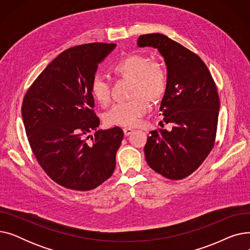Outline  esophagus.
Here are the masks:
<instances>
[{"mask_svg": "<svg viewBox=\"0 0 250 250\" xmlns=\"http://www.w3.org/2000/svg\"><path fill=\"white\" fill-rule=\"evenodd\" d=\"M133 133H134V129L133 128H130V127H125L124 128L125 136H129V135H132Z\"/></svg>", "mask_w": 250, "mask_h": 250, "instance_id": "34e87169", "label": "esophagus"}]
</instances>
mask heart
I'll return each instance as SVG.
<instances>
[{
	"label": "heart",
	"instance_id": "heart-1",
	"mask_svg": "<svg viewBox=\"0 0 250 250\" xmlns=\"http://www.w3.org/2000/svg\"><path fill=\"white\" fill-rule=\"evenodd\" d=\"M111 71L118 77L132 79L134 99L117 102L103 115L107 125L133 126L150 109V102L160 99L167 88V73L163 65L151 61L142 54H132L122 58L111 65ZM91 95L102 106L111 99L110 84L105 77L97 75L91 82ZM148 98L147 99L146 97Z\"/></svg>",
	"mask_w": 250,
	"mask_h": 250
}]
</instances>
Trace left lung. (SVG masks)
Masks as SVG:
<instances>
[{
  "label": "left lung",
  "instance_id": "left-lung-1",
  "mask_svg": "<svg viewBox=\"0 0 250 250\" xmlns=\"http://www.w3.org/2000/svg\"><path fill=\"white\" fill-rule=\"evenodd\" d=\"M138 45L157 48L164 58L168 81L160 111L164 123L173 125L171 130L150 132L146 161L168 179L186 178L215 145L220 109L216 84L198 55L164 34L141 35Z\"/></svg>",
  "mask_w": 250,
  "mask_h": 250
}]
</instances>
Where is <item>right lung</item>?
Listing matches in <instances>:
<instances>
[{"instance_id": "add662e5", "label": "right lung", "mask_w": 250, "mask_h": 250, "mask_svg": "<svg viewBox=\"0 0 250 250\" xmlns=\"http://www.w3.org/2000/svg\"><path fill=\"white\" fill-rule=\"evenodd\" d=\"M115 45L94 42L62 51L24 96L21 112L31 150L44 172L65 188L94 189L114 171L124 132L97 129L90 87L98 63Z\"/></svg>"}]
</instances>
